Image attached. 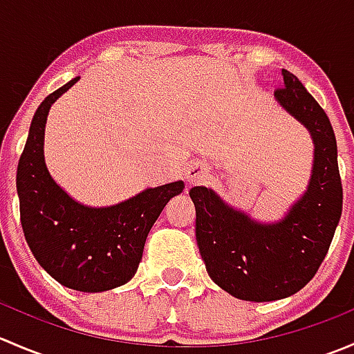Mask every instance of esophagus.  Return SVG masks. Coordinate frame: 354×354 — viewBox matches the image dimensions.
<instances>
[{"label":"esophagus","mask_w":354,"mask_h":354,"mask_svg":"<svg viewBox=\"0 0 354 354\" xmlns=\"http://www.w3.org/2000/svg\"><path fill=\"white\" fill-rule=\"evenodd\" d=\"M185 174H187L188 183L194 185V183H198V181L205 180L209 171H207L205 164L200 162V160H190V162L187 164V171H185Z\"/></svg>","instance_id":"obj_1"}]
</instances>
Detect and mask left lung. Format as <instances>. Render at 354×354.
<instances>
[{"label": "left lung", "mask_w": 354, "mask_h": 354, "mask_svg": "<svg viewBox=\"0 0 354 354\" xmlns=\"http://www.w3.org/2000/svg\"><path fill=\"white\" fill-rule=\"evenodd\" d=\"M274 99L308 130L313 164L306 190L281 219L266 223L230 205L207 187H194L195 234L210 279L245 301H276L298 292L326 259L342 212L337 144L326 111L301 82L283 70Z\"/></svg>", "instance_id": "obj_1"}]
</instances>
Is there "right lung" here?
<instances>
[{
  "label": "right lung",
  "instance_id": "right-lung-1",
  "mask_svg": "<svg viewBox=\"0 0 354 354\" xmlns=\"http://www.w3.org/2000/svg\"><path fill=\"white\" fill-rule=\"evenodd\" d=\"M80 77L41 102L28 130L17 169V194L25 240L39 266L63 286L102 292L135 276L149 231L183 181L145 188L108 207H91L66 194L49 173L44 159V130L51 106Z\"/></svg>",
  "mask_w": 354,
  "mask_h": 354
}]
</instances>
